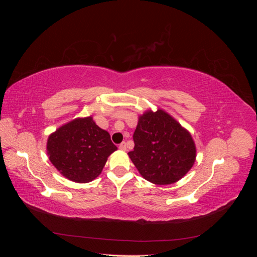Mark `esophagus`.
<instances>
[{"label":"esophagus","instance_id":"esophagus-1","mask_svg":"<svg viewBox=\"0 0 257 257\" xmlns=\"http://www.w3.org/2000/svg\"><path fill=\"white\" fill-rule=\"evenodd\" d=\"M119 149L122 150V151H125V150H126V143H125V142L121 143V144L119 145Z\"/></svg>","mask_w":257,"mask_h":257}]
</instances>
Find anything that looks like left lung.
<instances>
[{"mask_svg":"<svg viewBox=\"0 0 257 257\" xmlns=\"http://www.w3.org/2000/svg\"><path fill=\"white\" fill-rule=\"evenodd\" d=\"M128 155L146 180L165 185L178 181L192 168L196 148L191 134L165 111L139 116Z\"/></svg>","mask_w":257,"mask_h":257,"instance_id":"left-lung-1","label":"left lung"}]
</instances>
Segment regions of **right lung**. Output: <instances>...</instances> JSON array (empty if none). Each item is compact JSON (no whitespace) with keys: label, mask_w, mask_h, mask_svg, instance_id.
I'll return each instance as SVG.
<instances>
[{"label":"right lung","mask_w":257,"mask_h":257,"mask_svg":"<svg viewBox=\"0 0 257 257\" xmlns=\"http://www.w3.org/2000/svg\"><path fill=\"white\" fill-rule=\"evenodd\" d=\"M116 150L110 135L92 116L76 119L58 128L47 142L49 160L65 178L90 182L102 173L107 158Z\"/></svg>","instance_id":"add662e5"}]
</instances>
